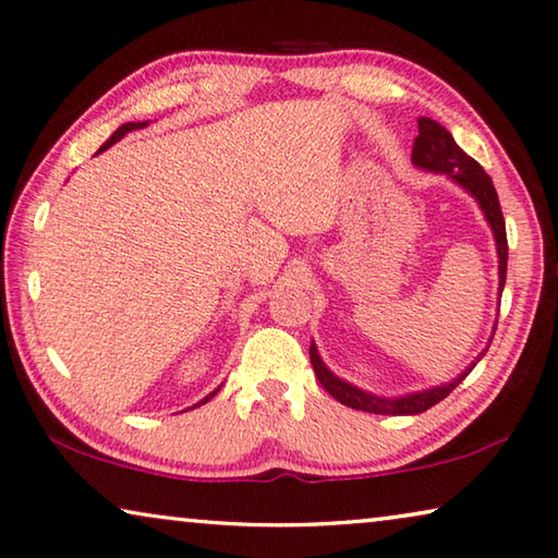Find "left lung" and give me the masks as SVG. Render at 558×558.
<instances>
[{
	"instance_id": "left-lung-1",
	"label": "left lung",
	"mask_w": 558,
	"mask_h": 558,
	"mask_svg": "<svg viewBox=\"0 0 558 558\" xmlns=\"http://www.w3.org/2000/svg\"><path fill=\"white\" fill-rule=\"evenodd\" d=\"M411 161L416 167L428 169V171H441V174H449L453 182H459L466 192L478 202L484 217L488 225L494 229V239H496V252H499V287L504 289L507 284V259H509V244H507V225H504V214L499 207V196H496V190L492 184V177L486 174L478 161L469 157L466 151L459 149V144L453 142V136L444 130L441 124H436L434 119L422 117L418 119V136L414 140V149H411ZM308 356H312V366L316 379L324 389H327L333 399L341 401L344 407L359 409V411H368V414H391V416H407V414H422V411L432 409L434 404H439L441 399H447L449 393L459 387L461 381L466 379L471 368L476 366L471 364L459 379H453L451 384H444V387H434L428 391H416L409 393V397H399V399H384V397H374V393L362 391L351 384L341 381L339 376H333L324 362L319 359V351L312 344L308 347Z\"/></svg>"
}]
</instances>
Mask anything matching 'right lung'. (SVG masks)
<instances>
[{
    "label": "right lung",
    "mask_w": 558,
    "mask_h": 558,
    "mask_svg": "<svg viewBox=\"0 0 558 558\" xmlns=\"http://www.w3.org/2000/svg\"><path fill=\"white\" fill-rule=\"evenodd\" d=\"M142 126H147V122H126V124H122V126H119V130L114 132V134H111L109 136V140L105 142V147H101L99 151H105V149H109L111 147V144H114V142H119V140H122V136L126 134V132H132V130H142ZM219 391V389H217ZM217 391H211L209 393V397H204L202 401H199V404H207V401L214 397V393H217ZM199 404H196V407H199Z\"/></svg>",
    "instance_id": "right-lung-1"
}]
</instances>
